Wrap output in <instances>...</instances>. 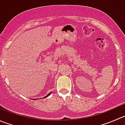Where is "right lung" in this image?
<instances>
[{
    "instance_id": "add662e5",
    "label": "right lung",
    "mask_w": 125,
    "mask_h": 125,
    "mask_svg": "<svg viewBox=\"0 0 125 125\" xmlns=\"http://www.w3.org/2000/svg\"><path fill=\"white\" fill-rule=\"evenodd\" d=\"M51 93V92H50V93H49V94H48V95H46V96H44V98H45L48 97V96H49V95H50Z\"/></svg>"
}]
</instances>
